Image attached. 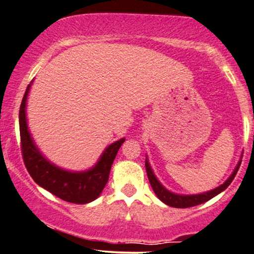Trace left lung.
I'll return each mask as SVG.
<instances>
[{
    "instance_id": "obj_1",
    "label": "left lung",
    "mask_w": 254,
    "mask_h": 254,
    "mask_svg": "<svg viewBox=\"0 0 254 254\" xmlns=\"http://www.w3.org/2000/svg\"><path fill=\"white\" fill-rule=\"evenodd\" d=\"M240 163H242V160H239V162L235 168V170H233L231 176H230L229 179L222 184V186L217 187L216 189L210 190V191L197 193V195H179V193H174L169 191V190H167L166 188L160 183V181L156 179L155 174L153 173V169H151L147 157H146V171L148 175V180H149L150 182V186L153 188L154 192H155V195L159 197L160 200H162L164 204H167V205L173 206V207H191V206L198 205V204L205 203L209 199H211L215 196L218 195V193L224 191V190L231 184L233 179H235L237 171H238L240 167Z\"/></svg>"
}]
</instances>
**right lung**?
Wrapping results in <instances>:
<instances>
[{
    "label": "right lung",
    "instance_id": "1",
    "mask_svg": "<svg viewBox=\"0 0 254 254\" xmlns=\"http://www.w3.org/2000/svg\"><path fill=\"white\" fill-rule=\"evenodd\" d=\"M32 81L28 85L19 107V134L23 161L32 180L38 186L63 200L75 204L90 203L100 196L106 186L113 161L125 139L115 141L104 150L103 155L91 169L68 171L47 160L32 140L26 123V99Z\"/></svg>",
    "mask_w": 254,
    "mask_h": 254
}]
</instances>
